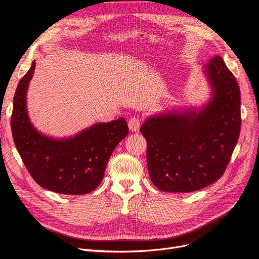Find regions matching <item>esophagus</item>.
<instances>
[{"mask_svg":"<svg viewBox=\"0 0 259 259\" xmlns=\"http://www.w3.org/2000/svg\"><path fill=\"white\" fill-rule=\"evenodd\" d=\"M128 126L132 132H138L141 127V119L139 117H135V116L131 117L128 121Z\"/></svg>","mask_w":259,"mask_h":259,"instance_id":"1","label":"esophagus"}]
</instances>
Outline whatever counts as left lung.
<instances>
[{"instance_id": "left-lung-1", "label": "left lung", "mask_w": 259, "mask_h": 259, "mask_svg": "<svg viewBox=\"0 0 259 259\" xmlns=\"http://www.w3.org/2000/svg\"><path fill=\"white\" fill-rule=\"evenodd\" d=\"M210 101L200 107L149 116L141 127L147 141L151 182L165 192L187 193L219 181L240 132V89L223 59L205 67Z\"/></svg>"}]
</instances>
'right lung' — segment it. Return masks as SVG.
Listing matches in <instances>:
<instances>
[{"instance_id": "add662e5", "label": "right lung", "mask_w": 259, "mask_h": 259, "mask_svg": "<svg viewBox=\"0 0 259 259\" xmlns=\"http://www.w3.org/2000/svg\"><path fill=\"white\" fill-rule=\"evenodd\" d=\"M35 62L20 80L13 98L12 138L25 167L32 179L50 191L87 194L103 181L109 157L127 137L124 117L97 122L74 137L54 139L38 132L28 116L26 95Z\"/></svg>"}]
</instances>
